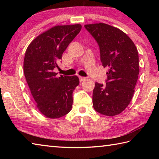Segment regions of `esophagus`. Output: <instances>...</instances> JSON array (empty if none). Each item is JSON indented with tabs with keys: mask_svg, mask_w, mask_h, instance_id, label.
<instances>
[{
	"mask_svg": "<svg viewBox=\"0 0 159 159\" xmlns=\"http://www.w3.org/2000/svg\"><path fill=\"white\" fill-rule=\"evenodd\" d=\"M85 79H86L85 77H83V76H80L79 77V80H80V82H83V80H85Z\"/></svg>",
	"mask_w": 159,
	"mask_h": 159,
	"instance_id": "obj_1",
	"label": "esophagus"
}]
</instances>
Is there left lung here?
Segmentation results:
<instances>
[{"label":"left lung","mask_w":159,"mask_h":159,"mask_svg":"<svg viewBox=\"0 0 159 159\" xmlns=\"http://www.w3.org/2000/svg\"><path fill=\"white\" fill-rule=\"evenodd\" d=\"M85 27L98 43L100 61L108 68L106 85L95 84L93 108L104 116H117L133 98L139 74L137 49L126 33L114 26L96 23Z\"/></svg>","instance_id":"left-lung-1"}]
</instances>
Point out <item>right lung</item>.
Here are the masks:
<instances>
[{
  "mask_svg": "<svg viewBox=\"0 0 159 159\" xmlns=\"http://www.w3.org/2000/svg\"><path fill=\"white\" fill-rule=\"evenodd\" d=\"M81 28L79 24L54 26L35 38L26 50L25 79L37 107L48 118L63 117L72 109V93L79 85V78L58 76L54 69L59 67L57 61Z\"/></svg>",
  "mask_w": 159,
  "mask_h": 159,
  "instance_id": "1",
  "label": "right lung"
}]
</instances>
